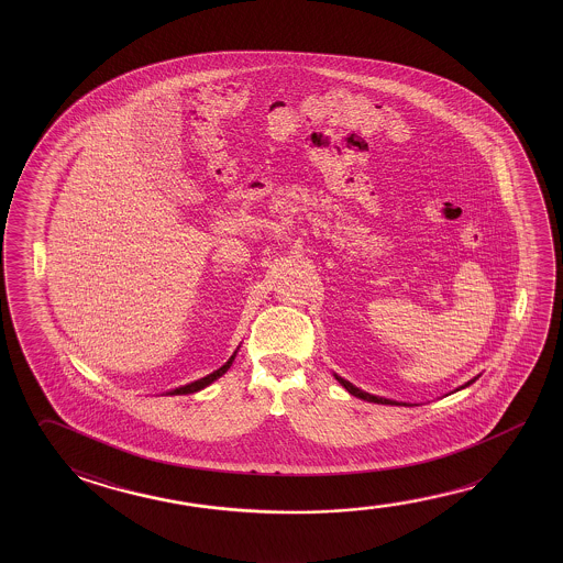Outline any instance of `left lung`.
<instances>
[{"instance_id":"obj_1","label":"left lung","mask_w":563,"mask_h":563,"mask_svg":"<svg viewBox=\"0 0 563 563\" xmlns=\"http://www.w3.org/2000/svg\"><path fill=\"white\" fill-rule=\"evenodd\" d=\"M335 378H338V380H340L341 387L345 388V390H347V393H350V395H353V397L361 398V400H369V402H377V405H400V402H395V400H388V398L375 397V395H369V393H363V390H361V388L353 387V385H351L350 380H345V378L338 377V375H335ZM473 380H475V378H473ZM473 380H470V383H467V385H465V387H470V385H471V383H473ZM465 387H461V388H465Z\"/></svg>"}]
</instances>
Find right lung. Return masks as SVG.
<instances>
[{
	"instance_id": "add662e5",
	"label": "right lung",
	"mask_w": 563,
	"mask_h": 563,
	"mask_svg": "<svg viewBox=\"0 0 563 563\" xmlns=\"http://www.w3.org/2000/svg\"><path fill=\"white\" fill-rule=\"evenodd\" d=\"M238 353V351H235ZM235 353L231 355L230 361L223 365V367H220L218 371H213V373H210L208 377L198 378V380H194V383H190V385H185V387L175 388V390H170L168 395H192V393H198V390H202L203 387H208L210 383H213L216 378L222 377L223 373L225 371L230 369L231 363H233V360H235Z\"/></svg>"
}]
</instances>
